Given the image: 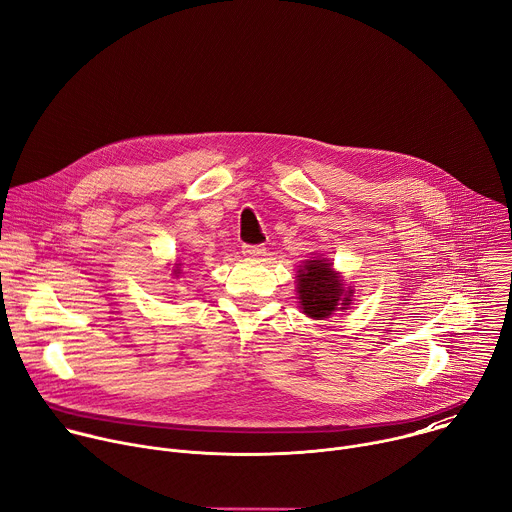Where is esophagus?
<instances>
[{
    "mask_svg": "<svg viewBox=\"0 0 512 512\" xmlns=\"http://www.w3.org/2000/svg\"><path fill=\"white\" fill-rule=\"evenodd\" d=\"M243 255L245 257H261V255H265V247L263 245H243Z\"/></svg>",
    "mask_w": 512,
    "mask_h": 512,
    "instance_id": "esophagus-1",
    "label": "esophagus"
}]
</instances>
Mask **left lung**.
Returning <instances> with one entry per match:
<instances>
[{"label":"left lung","mask_w":512,"mask_h":512,"mask_svg":"<svg viewBox=\"0 0 512 512\" xmlns=\"http://www.w3.org/2000/svg\"><path fill=\"white\" fill-rule=\"evenodd\" d=\"M300 308L308 318L324 320L336 310H346L352 304V287H344L340 273L332 269L328 259H308L296 275Z\"/></svg>","instance_id":"8db88e82"}]
</instances>
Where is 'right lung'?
<instances>
[{"label": "right lung", "instance_id": "right-lung-1", "mask_svg": "<svg viewBox=\"0 0 512 512\" xmlns=\"http://www.w3.org/2000/svg\"><path fill=\"white\" fill-rule=\"evenodd\" d=\"M174 271V275H178L180 273V263H176V269H172Z\"/></svg>", "mask_w": 512, "mask_h": 512}]
</instances>
